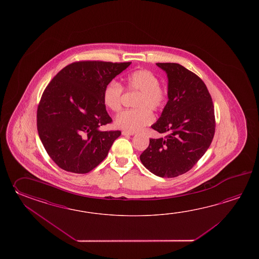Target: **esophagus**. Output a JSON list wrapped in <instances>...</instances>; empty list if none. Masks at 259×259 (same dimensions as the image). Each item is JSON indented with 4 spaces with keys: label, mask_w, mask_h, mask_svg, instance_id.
I'll return each mask as SVG.
<instances>
[{
    "label": "esophagus",
    "mask_w": 259,
    "mask_h": 259,
    "mask_svg": "<svg viewBox=\"0 0 259 259\" xmlns=\"http://www.w3.org/2000/svg\"><path fill=\"white\" fill-rule=\"evenodd\" d=\"M133 134H135V132H126V131L122 132V135H133Z\"/></svg>",
    "instance_id": "1"
}]
</instances>
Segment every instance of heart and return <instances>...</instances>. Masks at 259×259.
<instances>
[{
    "instance_id": "obj_1",
    "label": "heart",
    "mask_w": 259,
    "mask_h": 259,
    "mask_svg": "<svg viewBox=\"0 0 259 259\" xmlns=\"http://www.w3.org/2000/svg\"><path fill=\"white\" fill-rule=\"evenodd\" d=\"M125 89L127 92H137L134 101L133 110L125 111L116 118L117 127L127 132H135L143 130L154 121L153 111H160L164 108L167 94L165 89L160 86L158 77L148 69H136L130 72L124 78ZM123 88L116 81H111L105 87L103 94L104 105L113 113L120 112L122 108Z\"/></svg>"
}]
</instances>
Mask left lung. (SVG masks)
<instances>
[{"mask_svg": "<svg viewBox=\"0 0 259 259\" xmlns=\"http://www.w3.org/2000/svg\"><path fill=\"white\" fill-rule=\"evenodd\" d=\"M168 78V101L152 126L165 137L150 139L140 155L143 165L161 178H174L193 168L214 138L215 111L204 81L176 63H157Z\"/></svg>", "mask_w": 259, "mask_h": 259, "instance_id": "1", "label": "left lung"}]
</instances>
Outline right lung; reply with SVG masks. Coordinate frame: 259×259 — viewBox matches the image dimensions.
<instances>
[{
  "mask_svg": "<svg viewBox=\"0 0 259 259\" xmlns=\"http://www.w3.org/2000/svg\"><path fill=\"white\" fill-rule=\"evenodd\" d=\"M132 62L78 61L58 72L44 90L37 128L47 154L60 168L85 174L105 159L120 131L102 132L112 122L103 101L105 87Z\"/></svg>",
  "mask_w": 259,
  "mask_h": 259,
  "instance_id": "1",
  "label": "right lung"
}]
</instances>
